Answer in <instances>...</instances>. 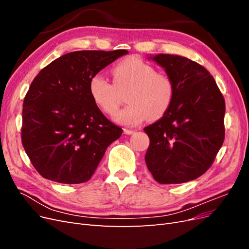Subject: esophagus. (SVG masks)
I'll return each instance as SVG.
<instances>
[{"mask_svg": "<svg viewBox=\"0 0 249 249\" xmlns=\"http://www.w3.org/2000/svg\"><path fill=\"white\" fill-rule=\"evenodd\" d=\"M124 134H126V135H132V134L135 133L134 130H130V129H124Z\"/></svg>", "mask_w": 249, "mask_h": 249, "instance_id": "obj_1", "label": "esophagus"}]
</instances>
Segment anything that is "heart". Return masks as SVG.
Wrapping results in <instances>:
<instances>
[{
    "mask_svg": "<svg viewBox=\"0 0 249 249\" xmlns=\"http://www.w3.org/2000/svg\"><path fill=\"white\" fill-rule=\"evenodd\" d=\"M112 73L114 86L101 74H94L89 80L88 89L95 106L107 115H114L124 101L118 92L126 91L129 105L116 114L118 123L136 125L146 118L159 119L172 105L175 82L143 60L126 58L113 67Z\"/></svg>",
    "mask_w": 249,
    "mask_h": 249,
    "instance_id": "heart-1",
    "label": "heart"
}]
</instances>
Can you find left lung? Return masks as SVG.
Masks as SVG:
<instances>
[{"label":"left lung","mask_w":249,"mask_h":249,"mask_svg":"<svg viewBox=\"0 0 249 249\" xmlns=\"http://www.w3.org/2000/svg\"><path fill=\"white\" fill-rule=\"evenodd\" d=\"M153 60L175 82L168 111L144 127L145 162L160 184H182L202 176L224 141L225 102L211 73L186 57L160 54Z\"/></svg>","instance_id":"left-lung-1"}]
</instances>
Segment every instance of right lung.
I'll list each match as a JSON object with an SVG mask.
<instances>
[{
    "mask_svg": "<svg viewBox=\"0 0 249 249\" xmlns=\"http://www.w3.org/2000/svg\"><path fill=\"white\" fill-rule=\"evenodd\" d=\"M126 50L77 51L34 78L22 105L21 143L34 168L53 182L91 178L107 147L123 134L95 106L89 80Z\"/></svg>",
    "mask_w": 249,
    "mask_h": 249,
    "instance_id": "right-lung-1",
    "label": "right lung"
}]
</instances>
